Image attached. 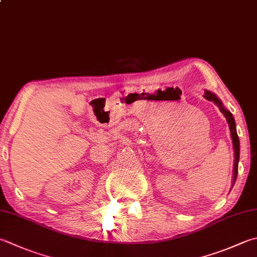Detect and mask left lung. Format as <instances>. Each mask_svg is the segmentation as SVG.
Returning <instances> with one entry per match:
<instances>
[{"label":"left lung","instance_id":"1","mask_svg":"<svg viewBox=\"0 0 257 257\" xmlns=\"http://www.w3.org/2000/svg\"><path fill=\"white\" fill-rule=\"evenodd\" d=\"M205 98L209 100V101H213L216 104L218 105V108L220 110L225 118L227 119V122L229 124V130H230V136H232V140H233V146H234V153H235V162H234V183L236 180V177H237V173H238V162H239V139L237 133H236V127H235V120L233 118V114L230 113L228 110H226L220 100L216 97V95L209 91H206L205 93Z\"/></svg>","mask_w":257,"mask_h":257}]
</instances>
